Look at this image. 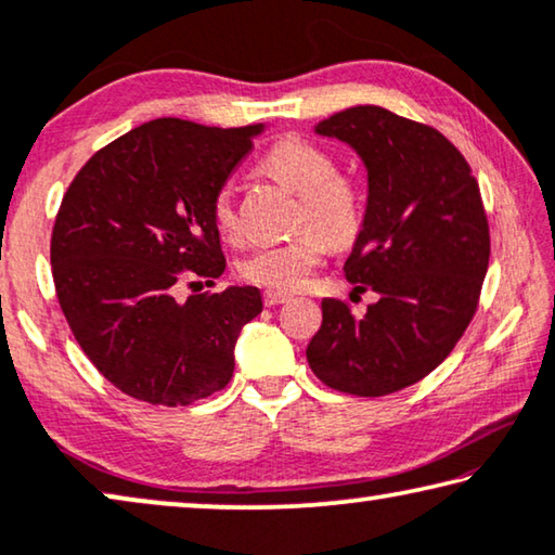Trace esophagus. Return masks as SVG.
<instances>
[{
    "instance_id": "esophagus-1",
    "label": "esophagus",
    "mask_w": 555,
    "mask_h": 555,
    "mask_svg": "<svg viewBox=\"0 0 555 555\" xmlns=\"http://www.w3.org/2000/svg\"><path fill=\"white\" fill-rule=\"evenodd\" d=\"M292 296L288 294H281V292H267L263 294V304L267 306H279V304H286Z\"/></svg>"
}]
</instances>
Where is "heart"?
Masks as SVG:
<instances>
[{
	"label": "heart",
	"instance_id": "heart-1",
	"mask_svg": "<svg viewBox=\"0 0 555 555\" xmlns=\"http://www.w3.org/2000/svg\"><path fill=\"white\" fill-rule=\"evenodd\" d=\"M263 169L299 194L296 229H306L292 242L254 249L238 263V274L269 292H294L321 263L326 242L344 246L359 236L363 198L351 179L338 173L326 149L304 139H281L263 156ZM211 224L224 242L238 238V211L231 184L219 186L209 204Z\"/></svg>",
	"mask_w": 555,
	"mask_h": 555
}]
</instances>
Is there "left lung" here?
Segmentation results:
<instances>
[{
    "instance_id": "1",
    "label": "left lung",
    "mask_w": 555,
    "mask_h": 555,
    "mask_svg": "<svg viewBox=\"0 0 555 555\" xmlns=\"http://www.w3.org/2000/svg\"><path fill=\"white\" fill-rule=\"evenodd\" d=\"M317 134L366 164V217L344 274L378 301L363 313L321 301L306 359L328 388L376 399L431 374L468 328L489 269V219L468 162L428 124L366 104L319 121Z\"/></svg>"
}]
</instances>
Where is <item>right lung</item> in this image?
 Returning <instances> with one entry per match:
<instances>
[{"mask_svg": "<svg viewBox=\"0 0 555 555\" xmlns=\"http://www.w3.org/2000/svg\"><path fill=\"white\" fill-rule=\"evenodd\" d=\"M259 134L154 119L99 149L66 189L49 249L56 299L81 351L131 399L189 406L231 382L259 288L179 301L177 286L224 274L209 204Z\"/></svg>", "mask_w": 555, "mask_h": 555, "instance_id": "add662e5", "label": "right lung"}]
</instances>
